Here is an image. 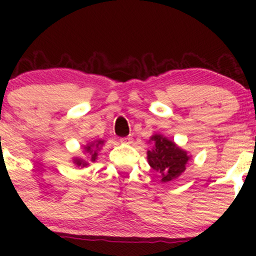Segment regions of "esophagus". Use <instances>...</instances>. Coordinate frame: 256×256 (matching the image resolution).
Here are the masks:
<instances>
[{"label": "esophagus", "mask_w": 256, "mask_h": 256, "mask_svg": "<svg viewBox=\"0 0 256 256\" xmlns=\"http://www.w3.org/2000/svg\"><path fill=\"white\" fill-rule=\"evenodd\" d=\"M120 142H121V144H132V142H134L132 136H128V138H120Z\"/></svg>", "instance_id": "obj_1"}]
</instances>
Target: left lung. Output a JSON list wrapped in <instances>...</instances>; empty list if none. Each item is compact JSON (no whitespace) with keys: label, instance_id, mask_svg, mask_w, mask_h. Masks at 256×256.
Segmentation results:
<instances>
[{"label":"left lung","instance_id":"obj_1","mask_svg":"<svg viewBox=\"0 0 256 256\" xmlns=\"http://www.w3.org/2000/svg\"><path fill=\"white\" fill-rule=\"evenodd\" d=\"M148 142L152 148L147 150V162L161 176V182H171L186 171L192 156L174 141L161 134H154Z\"/></svg>","mask_w":256,"mask_h":256}]
</instances>
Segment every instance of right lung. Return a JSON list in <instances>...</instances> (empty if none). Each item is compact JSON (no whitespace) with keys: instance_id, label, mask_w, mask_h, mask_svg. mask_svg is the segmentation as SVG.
I'll use <instances>...</instances> for the list:
<instances>
[{"instance_id":"1","label":"right lung","mask_w":256,"mask_h":256,"mask_svg":"<svg viewBox=\"0 0 256 256\" xmlns=\"http://www.w3.org/2000/svg\"><path fill=\"white\" fill-rule=\"evenodd\" d=\"M105 144V140H95L92 142H88L84 144V154L85 157H73V164H76L78 168H85V167L89 166L90 164L95 162L98 160V154L99 151L102 150V144Z\"/></svg>"}]
</instances>
